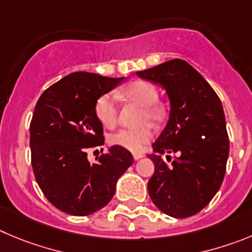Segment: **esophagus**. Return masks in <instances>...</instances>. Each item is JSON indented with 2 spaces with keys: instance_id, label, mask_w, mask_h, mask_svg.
<instances>
[{
  "instance_id": "esophagus-1",
  "label": "esophagus",
  "mask_w": 252,
  "mask_h": 252,
  "mask_svg": "<svg viewBox=\"0 0 252 252\" xmlns=\"http://www.w3.org/2000/svg\"><path fill=\"white\" fill-rule=\"evenodd\" d=\"M143 157H144V155H143L142 153H134V154H133L134 160H139V159L143 158Z\"/></svg>"
}]
</instances>
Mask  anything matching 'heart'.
Listing matches in <instances>:
<instances>
[{"label": "heart", "instance_id": "obj_1", "mask_svg": "<svg viewBox=\"0 0 252 252\" xmlns=\"http://www.w3.org/2000/svg\"><path fill=\"white\" fill-rule=\"evenodd\" d=\"M126 99L143 107V122L158 124L165 118V108L157 103L158 91L152 83L145 81H134L123 89ZM95 117L105 128H113L118 122V107L113 93L102 94L94 105ZM154 137V129L150 124L137 129H121L110 134L108 140L112 145L124 148L133 153H139Z\"/></svg>", "mask_w": 252, "mask_h": 252}]
</instances>
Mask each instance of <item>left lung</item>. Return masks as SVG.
<instances>
[{"label": "left lung", "instance_id": "1", "mask_svg": "<svg viewBox=\"0 0 252 252\" xmlns=\"http://www.w3.org/2000/svg\"><path fill=\"white\" fill-rule=\"evenodd\" d=\"M137 74L163 86L170 102L168 124L153 144L157 154L148 155L155 166L148 182L150 199L166 215L189 218L210 203L224 180L229 137L222 104L200 73L183 60ZM164 152L177 154L170 166L161 159Z\"/></svg>", "mask_w": 252, "mask_h": 252}]
</instances>
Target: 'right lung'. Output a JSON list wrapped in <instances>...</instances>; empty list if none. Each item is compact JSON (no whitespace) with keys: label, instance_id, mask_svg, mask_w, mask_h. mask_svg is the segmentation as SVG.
<instances>
[{"label":"right lung","instance_id":"obj_1","mask_svg":"<svg viewBox=\"0 0 252 252\" xmlns=\"http://www.w3.org/2000/svg\"><path fill=\"white\" fill-rule=\"evenodd\" d=\"M122 78L74 72L42 93L30 126L34 176L44 196L63 213L86 216L104 208L118 179L133 164V155L113 145L91 163L89 148L104 144L95 100Z\"/></svg>","mask_w":252,"mask_h":252}]
</instances>
